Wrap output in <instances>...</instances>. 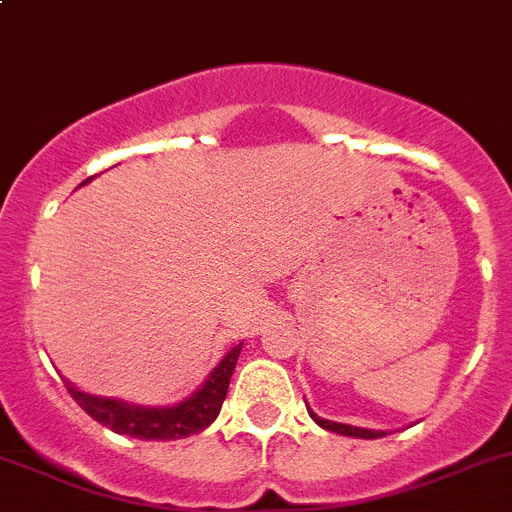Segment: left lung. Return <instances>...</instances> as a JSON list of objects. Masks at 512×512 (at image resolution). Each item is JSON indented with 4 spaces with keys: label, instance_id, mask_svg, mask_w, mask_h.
Returning <instances> with one entry per match:
<instances>
[{
    "label": "left lung",
    "instance_id": "1",
    "mask_svg": "<svg viewBox=\"0 0 512 512\" xmlns=\"http://www.w3.org/2000/svg\"><path fill=\"white\" fill-rule=\"evenodd\" d=\"M307 411H309V409H307ZM309 416H312L314 421H317V426L327 428V431L339 433V436H354V438H381V436H386L384 431H371V428H359V426H349V423L327 421V418L312 414V411H309Z\"/></svg>",
    "mask_w": 512,
    "mask_h": 512
}]
</instances>
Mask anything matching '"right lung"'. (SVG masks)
I'll use <instances>...</instances> for the list:
<instances>
[{"label": "right lung", "mask_w": 512, "mask_h": 512, "mask_svg": "<svg viewBox=\"0 0 512 512\" xmlns=\"http://www.w3.org/2000/svg\"><path fill=\"white\" fill-rule=\"evenodd\" d=\"M89 180L91 178H86L84 183H89ZM240 349L242 344L232 347L220 359V364L210 371L205 384L193 396L173 406H136L121 399L84 394V391H79L69 381H66V389H69V394L74 396L76 404L86 414L101 423V426L111 428V431L123 433V436L143 438V441H175V438L200 433L218 418Z\"/></svg>", "instance_id": "add662e5"}]
</instances>
